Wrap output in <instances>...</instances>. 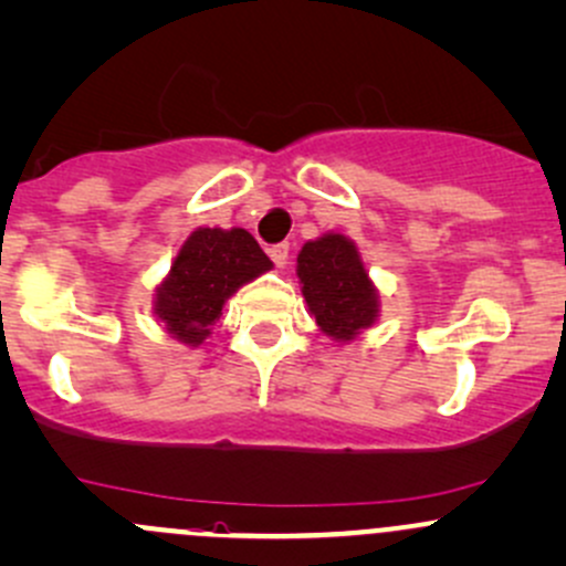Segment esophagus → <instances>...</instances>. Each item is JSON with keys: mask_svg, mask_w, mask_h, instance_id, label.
I'll use <instances>...</instances> for the list:
<instances>
[{"mask_svg": "<svg viewBox=\"0 0 566 566\" xmlns=\"http://www.w3.org/2000/svg\"><path fill=\"white\" fill-rule=\"evenodd\" d=\"M269 254L279 269H284V263H287V254H290V244H273Z\"/></svg>", "mask_w": 566, "mask_h": 566, "instance_id": "esophagus-1", "label": "esophagus"}]
</instances>
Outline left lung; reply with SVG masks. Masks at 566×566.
<instances>
[{"label":"left lung","mask_w":566,"mask_h":566,"mask_svg":"<svg viewBox=\"0 0 566 566\" xmlns=\"http://www.w3.org/2000/svg\"><path fill=\"white\" fill-rule=\"evenodd\" d=\"M297 279L316 325L335 340L357 338L378 316V293L354 241L340 233L303 244Z\"/></svg>","instance_id":"1"}]
</instances>
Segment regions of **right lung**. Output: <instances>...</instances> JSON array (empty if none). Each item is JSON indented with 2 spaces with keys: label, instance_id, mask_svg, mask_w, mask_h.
Masks as SVG:
<instances>
[{
  "label": "right lung",
  "instance_id": "add662e5",
  "mask_svg": "<svg viewBox=\"0 0 566 566\" xmlns=\"http://www.w3.org/2000/svg\"><path fill=\"white\" fill-rule=\"evenodd\" d=\"M271 269V260L244 228H198L155 293V314L182 344L207 338L222 306L241 284Z\"/></svg>",
  "mask_w": 566,
  "mask_h": 566
}]
</instances>
